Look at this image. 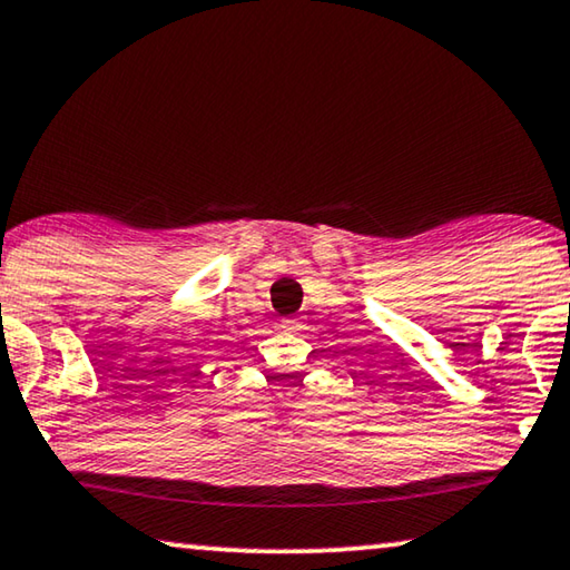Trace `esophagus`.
<instances>
[{"instance_id": "obj_1", "label": "esophagus", "mask_w": 570, "mask_h": 570, "mask_svg": "<svg viewBox=\"0 0 570 570\" xmlns=\"http://www.w3.org/2000/svg\"><path fill=\"white\" fill-rule=\"evenodd\" d=\"M305 326L297 318H283L279 321V331H285V334H297V331H303Z\"/></svg>"}]
</instances>
